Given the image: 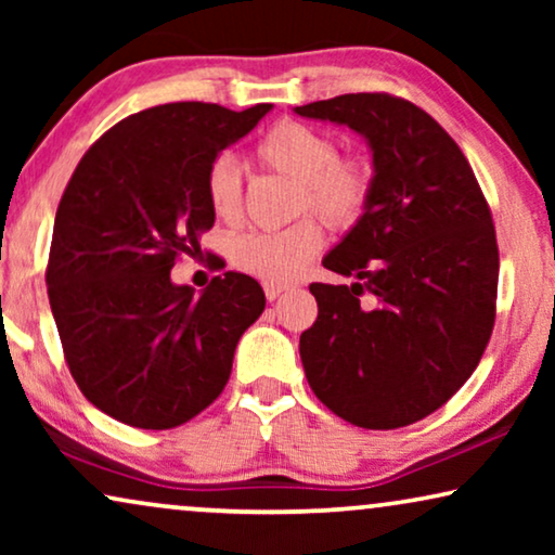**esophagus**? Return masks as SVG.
I'll list each match as a JSON object with an SVG mask.
<instances>
[{
    "label": "esophagus",
    "mask_w": 555,
    "mask_h": 555,
    "mask_svg": "<svg viewBox=\"0 0 555 555\" xmlns=\"http://www.w3.org/2000/svg\"><path fill=\"white\" fill-rule=\"evenodd\" d=\"M287 291V285H278V283H264V295H268V300H278L280 295Z\"/></svg>",
    "instance_id": "34e87169"
}]
</instances>
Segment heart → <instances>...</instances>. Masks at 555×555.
<instances>
[{
  "instance_id": "heart-1",
  "label": "heart",
  "mask_w": 555,
  "mask_h": 555,
  "mask_svg": "<svg viewBox=\"0 0 555 555\" xmlns=\"http://www.w3.org/2000/svg\"><path fill=\"white\" fill-rule=\"evenodd\" d=\"M257 162L283 173L295 184V209H310L333 227H348L369 207L374 173L359 156H338V143L328 131L280 120L255 146ZM211 211L224 222L240 215L242 177L232 156H217L204 177ZM323 245L315 219H300L285 230L245 232L232 242V260L264 283L287 285L300 275Z\"/></svg>"
}]
</instances>
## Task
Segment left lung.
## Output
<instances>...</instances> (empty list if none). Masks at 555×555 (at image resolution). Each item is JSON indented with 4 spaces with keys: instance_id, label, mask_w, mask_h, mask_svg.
Returning a JSON list of instances; mask_svg holds the SVG:
<instances>
[{
    "instance_id": "left-lung-1",
    "label": "left lung",
    "mask_w": 555,
    "mask_h": 555,
    "mask_svg": "<svg viewBox=\"0 0 555 555\" xmlns=\"http://www.w3.org/2000/svg\"><path fill=\"white\" fill-rule=\"evenodd\" d=\"M293 111L351 128L374 166L366 211L323 257L353 283L310 285L308 384L356 427H406L457 393L490 340L500 257L488 202L457 143L414 103L348 93Z\"/></svg>"
}]
</instances>
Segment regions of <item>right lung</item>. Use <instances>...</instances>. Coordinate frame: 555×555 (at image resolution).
Wrapping results in <instances>:
<instances>
[{"instance_id":"add662e5","label":"right lung","mask_w":555,"mask_h":555,"mask_svg":"<svg viewBox=\"0 0 555 555\" xmlns=\"http://www.w3.org/2000/svg\"><path fill=\"white\" fill-rule=\"evenodd\" d=\"M270 111L156 105L80 158L55 215L48 295L73 378L113 420L179 427L230 382L234 348L264 310L260 283L230 270L194 293L171 268L215 224L211 162Z\"/></svg>"}]
</instances>
